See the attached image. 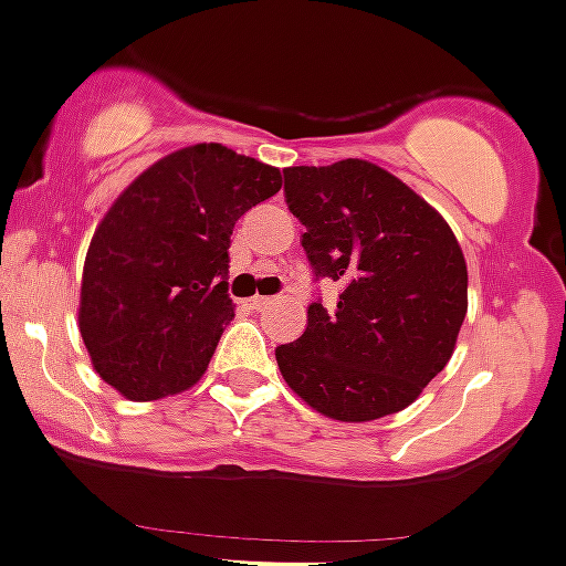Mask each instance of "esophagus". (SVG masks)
<instances>
[{"instance_id": "34e87169", "label": "esophagus", "mask_w": 566, "mask_h": 566, "mask_svg": "<svg viewBox=\"0 0 566 566\" xmlns=\"http://www.w3.org/2000/svg\"><path fill=\"white\" fill-rule=\"evenodd\" d=\"M270 302H272V296H250L248 305H250V311H264Z\"/></svg>"}]
</instances>
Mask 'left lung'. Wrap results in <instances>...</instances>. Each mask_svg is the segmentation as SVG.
<instances>
[{
    "label": "left lung",
    "instance_id": "1",
    "mask_svg": "<svg viewBox=\"0 0 566 566\" xmlns=\"http://www.w3.org/2000/svg\"><path fill=\"white\" fill-rule=\"evenodd\" d=\"M285 203L305 226L316 277L338 305L307 307V327L275 349L289 388L333 421L410 407L451 360L468 313V266L438 209L366 159L285 167Z\"/></svg>",
    "mask_w": 566,
    "mask_h": 566
}]
</instances>
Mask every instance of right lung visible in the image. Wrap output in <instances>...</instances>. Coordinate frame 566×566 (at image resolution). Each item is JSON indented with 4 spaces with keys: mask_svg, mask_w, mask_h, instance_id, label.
<instances>
[{
    "mask_svg": "<svg viewBox=\"0 0 566 566\" xmlns=\"http://www.w3.org/2000/svg\"><path fill=\"white\" fill-rule=\"evenodd\" d=\"M283 187L277 167L220 143L139 172L95 228L80 333L101 379L132 401L192 388L231 324L228 248L239 217Z\"/></svg>",
    "mask_w": 566,
    "mask_h": 566,
    "instance_id": "1",
    "label": "right lung"
}]
</instances>
